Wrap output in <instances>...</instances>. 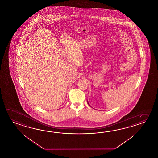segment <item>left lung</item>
Segmentation results:
<instances>
[{
  "mask_svg": "<svg viewBox=\"0 0 158 158\" xmlns=\"http://www.w3.org/2000/svg\"><path fill=\"white\" fill-rule=\"evenodd\" d=\"M88 104H89V103H88Z\"/></svg>",
  "mask_w": 158,
  "mask_h": 158,
  "instance_id": "obj_1",
  "label": "left lung"
}]
</instances>
